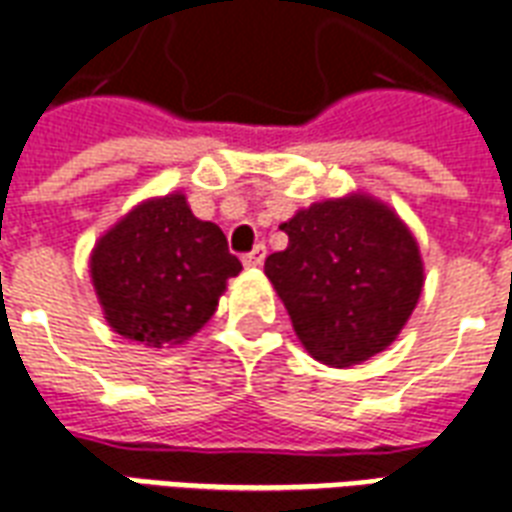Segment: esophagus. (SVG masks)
Here are the masks:
<instances>
[{
  "mask_svg": "<svg viewBox=\"0 0 512 512\" xmlns=\"http://www.w3.org/2000/svg\"><path fill=\"white\" fill-rule=\"evenodd\" d=\"M263 260H265V247H263V244H257V247L252 249V252H247V255L241 257V263L247 265V268H260V265H263Z\"/></svg>",
  "mask_w": 512,
  "mask_h": 512,
  "instance_id": "esophagus-1",
  "label": "esophagus"
}]
</instances>
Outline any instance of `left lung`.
I'll return each mask as SVG.
<instances>
[{
    "instance_id": "1",
    "label": "left lung",
    "mask_w": 512,
    "mask_h": 512,
    "mask_svg": "<svg viewBox=\"0 0 512 512\" xmlns=\"http://www.w3.org/2000/svg\"><path fill=\"white\" fill-rule=\"evenodd\" d=\"M290 236L265 260L303 349L330 368H351L392 346L424 287L419 244L400 214L370 193L298 209Z\"/></svg>"
}]
</instances>
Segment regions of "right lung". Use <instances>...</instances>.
Returning a JSON list of instances; mask_svg holds the SVG:
<instances>
[{
    "label": "right lung",
    "instance_id": "add662e5",
    "mask_svg": "<svg viewBox=\"0 0 512 512\" xmlns=\"http://www.w3.org/2000/svg\"><path fill=\"white\" fill-rule=\"evenodd\" d=\"M239 271L220 225L198 220L179 190L139 201L91 252V282L107 325L152 349L190 341Z\"/></svg>",
    "mask_w": 512,
    "mask_h": 512
}]
</instances>
